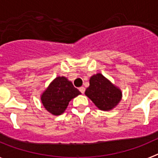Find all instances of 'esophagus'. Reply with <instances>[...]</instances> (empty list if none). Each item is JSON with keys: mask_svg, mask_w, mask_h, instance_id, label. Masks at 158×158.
Masks as SVG:
<instances>
[{"mask_svg": "<svg viewBox=\"0 0 158 158\" xmlns=\"http://www.w3.org/2000/svg\"><path fill=\"white\" fill-rule=\"evenodd\" d=\"M79 90H80L81 93L82 94H83V93H85V88H84V87H80V88H79Z\"/></svg>", "mask_w": 158, "mask_h": 158, "instance_id": "1", "label": "esophagus"}]
</instances>
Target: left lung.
<instances>
[{
  "instance_id": "8db88e82",
  "label": "left lung",
  "mask_w": 158,
  "mask_h": 158,
  "mask_svg": "<svg viewBox=\"0 0 158 158\" xmlns=\"http://www.w3.org/2000/svg\"><path fill=\"white\" fill-rule=\"evenodd\" d=\"M85 94L99 109L107 111L116 107L123 96L121 89L100 73L90 77Z\"/></svg>"
}]
</instances>
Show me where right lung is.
Returning a JSON list of instances; mask_svg holds the SVG:
<instances>
[{
	"instance_id": "add662e5",
	"label": "right lung",
	"mask_w": 158,
	"mask_h": 158,
	"mask_svg": "<svg viewBox=\"0 0 158 158\" xmlns=\"http://www.w3.org/2000/svg\"><path fill=\"white\" fill-rule=\"evenodd\" d=\"M81 94L65 77H57L40 96L43 107L54 115H60L65 111L69 101Z\"/></svg>"
}]
</instances>
